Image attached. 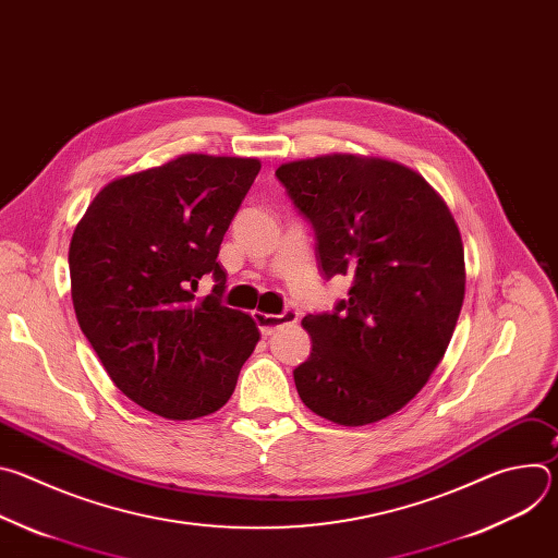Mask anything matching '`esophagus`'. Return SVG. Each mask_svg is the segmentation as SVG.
<instances>
[{
	"label": "esophagus",
	"instance_id": "esophagus-1",
	"mask_svg": "<svg viewBox=\"0 0 558 558\" xmlns=\"http://www.w3.org/2000/svg\"><path fill=\"white\" fill-rule=\"evenodd\" d=\"M252 315H254V323L258 325V329H260L263 336H271V333H276V329H280V327H284V325H295L298 317H300L298 311H293V308H287V311H282L280 315L263 313V311H254Z\"/></svg>",
	"mask_w": 558,
	"mask_h": 558
}]
</instances>
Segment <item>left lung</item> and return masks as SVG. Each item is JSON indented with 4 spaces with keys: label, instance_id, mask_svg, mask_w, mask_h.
<instances>
[{
    "label": "left lung",
    "instance_id": "8db88e82",
    "mask_svg": "<svg viewBox=\"0 0 558 558\" xmlns=\"http://www.w3.org/2000/svg\"><path fill=\"white\" fill-rule=\"evenodd\" d=\"M315 231L323 276H351L349 298L308 313L311 355L293 371L300 400L342 426L379 422L424 388L463 304L457 222L417 172L355 154L276 170Z\"/></svg>",
    "mask_w": 558,
    "mask_h": 558
}]
</instances>
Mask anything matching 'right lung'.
<instances>
[{
  "label": "right lung",
  "mask_w": 558,
  "mask_h": 558,
  "mask_svg": "<svg viewBox=\"0 0 558 558\" xmlns=\"http://www.w3.org/2000/svg\"><path fill=\"white\" fill-rule=\"evenodd\" d=\"M260 172L256 158L183 154L108 183L68 252L78 327L117 388L166 420L216 413L260 331L220 302L222 235ZM217 284L198 301L197 280Z\"/></svg>",
  "instance_id": "obj_1"
}]
</instances>
